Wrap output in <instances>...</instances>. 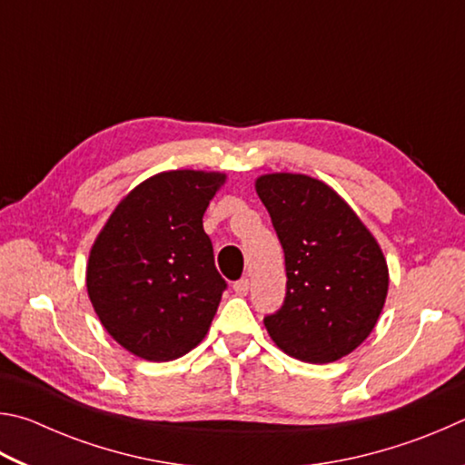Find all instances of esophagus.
Returning <instances> with one entry per match:
<instances>
[{
    "instance_id": "1",
    "label": "esophagus",
    "mask_w": 465,
    "mask_h": 465,
    "mask_svg": "<svg viewBox=\"0 0 465 465\" xmlns=\"http://www.w3.org/2000/svg\"><path fill=\"white\" fill-rule=\"evenodd\" d=\"M232 290L237 292V296H247V292H249V280L242 278V280H239V282H234V283H232Z\"/></svg>"
}]
</instances>
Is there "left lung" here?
<instances>
[{
    "label": "left lung",
    "instance_id": "8db88e82",
    "mask_svg": "<svg viewBox=\"0 0 465 465\" xmlns=\"http://www.w3.org/2000/svg\"><path fill=\"white\" fill-rule=\"evenodd\" d=\"M257 195L270 212L286 257V300L265 316L275 345L306 363L355 351L384 308L388 263L353 208L321 179L265 173Z\"/></svg>",
    "mask_w": 465,
    "mask_h": 465
}]
</instances>
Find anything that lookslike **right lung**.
Wrapping results in <instances>:
<instances>
[{"instance_id": "right-lung-1", "label": "right lung", "mask_w": 465, "mask_h": 465, "mask_svg": "<svg viewBox=\"0 0 465 465\" xmlns=\"http://www.w3.org/2000/svg\"><path fill=\"white\" fill-rule=\"evenodd\" d=\"M224 182L195 169L144 179L94 241L87 296L110 337L141 360L173 361L206 337L226 282L202 218Z\"/></svg>"}]
</instances>
